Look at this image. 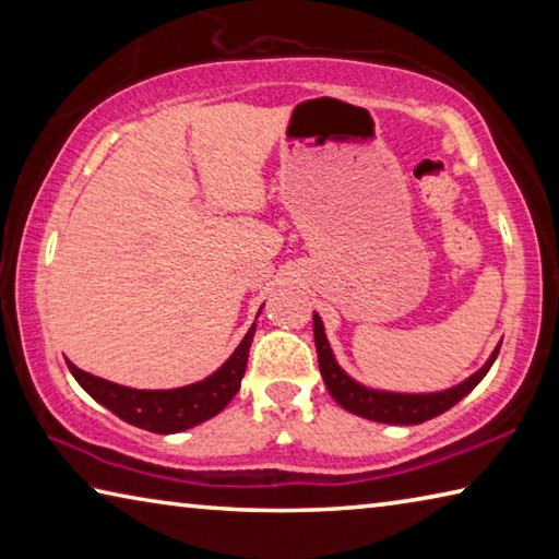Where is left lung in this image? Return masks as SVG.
I'll use <instances>...</instances> for the list:
<instances>
[{"mask_svg": "<svg viewBox=\"0 0 559 559\" xmlns=\"http://www.w3.org/2000/svg\"><path fill=\"white\" fill-rule=\"evenodd\" d=\"M313 335H316L320 374H323V382L328 386V392L333 394V400L343 406V409L362 416V419L380 421V424H400V427H412V424L429 421L433 416L449 412L453 404H459L463 396L476 390L478 382L484 380L490 367H493L500 349L498 345L480 370L466 377L463 382L449 386V390L390 392V390H374V386L357 382L355 377H349L343 367L337 365L333 347L328 343L323 318L318 313H313Z\"/></svg>", "mask_w": 559, "mask_h": 559, "instance_id": "left-lung-1", "label": "left lung"}]
</instances>
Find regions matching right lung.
<instances>
[{
    "label": "right lung",
    "mask_w": 559,
    "mask_h": 559,
    "mask_svg": "<svg viewBox=\"0 0 559 559\" xmlns=\"http://www.w3.org/2000/svg\"><path fill=\"white\" fill-rule=\"evenodd\" d=\"M253 333H257V323L249 328V333L243 335L239 347L234 349L219 370H214L200 382L175 386V390H132V386H122L91 372H83L73 362H69V370L93 400L120 416L122 421L153 433H179L212 419L234 400V394L241 386L246 362H249Z\"/></svg>",
    "instance_id": "1"
}]
</instances>
